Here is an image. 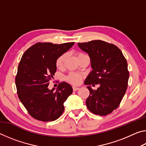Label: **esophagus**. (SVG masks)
<instances>
[{"mask_svg": "<svg viewBox=\"0 0 146 146\" xmlns=\"http://www.w3.org/2000/svg\"><path fill=\"white\" fill-rule=\"evenodd\" d=\"M79 89V88H78V87H75V86H73V90L74 91H77Z\"/></svg>", "mask_w": 146, "mask_h": 146, "instance_id": "obj_1", "label": "esophagus"}]
</instances>
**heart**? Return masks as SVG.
Segmentation results:
<instances>
[{"instance_id":"heart-1","label":"heart","mask_w":146,"mask_h":146,"mask_svg":"<svg viewBox=\"0 0 146 146\" xmlns=\"http://www.w3.org/2000/svg\"><path fill=\"white\" fill-rule=\"evenodd\" d=\"M85 55H84L82 53H76V57L77 58H80V56H84ZM66 53H63L60 55V56H58L57 58L56 59L55 61V65L56 67L58 69H62L64 66V63H65V60L66 59ZM66 80L68 81L71 84L74 85H77L80 82L81 79H82V76H81L79 74L76 73H73L71 72L70 73L67 75V76L66 77Z\"/></svg>"}]
</instances>
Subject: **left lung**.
I'll return each instance as SVG.
<instances>
[{"mask_svg":"<svg viewBox=\"0 0 146 146\" xmlns=\"http://www.w3.org/2000/svg\"><path fill=\"white\" fill-rule=\"evenodd\" d=\"M78 46L89 54L93 68L84 84H100L95 91L87 87L90 92L86 102L87 108L95 115L110 114L119 106L127 88L129 73L126 59L117 46L103 40L78 43Z\"/></svg>","mask_w":146,"mask_h":146,"instance_id":"left-lung-1","label":"left lung"}]
</instances>
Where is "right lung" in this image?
Wrapping results in <instances>:
<instances>
[{
  "mask_svg": "<svg viewBox=\"0 0 146 146\" xmlns=\"http://www.w3.org/2000/svg\"><path fill=\"white\" fill-rule=\"evenodd\" d=\"M74 44L37 42L22 56L15 76L17 94L29 114L35 119L53 121L64 112V102L73 92L71 86L62 82L55 91L48 87L56 72V59Z\"/></svg>",
  "mask_w": 146,
  "mask_h": 146,
  "instance_id": "add662e5",
  "label": "right lung"
}]
</instances>
